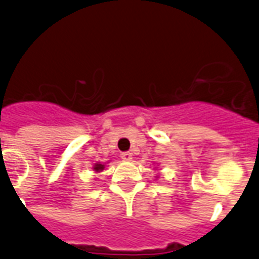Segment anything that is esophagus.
<instances>
[{
  "label": "esophagus",
  "mask_w": 259,
  "mask_h": 259,
  "mask_svg": "<svg viewBox=\"0 0 259 259\" xmlns=\"http://www.w3.org/2000/svg\"><path fill=\"white\" fill-rule=\"evenodd\" d=\"M121 159L124 160V162H130V160L133 159V154L130 152L121 153Z\"/></svg>",
  "instance_id": "esophagus-1"
}]
</instances>
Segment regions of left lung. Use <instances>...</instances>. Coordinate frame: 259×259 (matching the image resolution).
I'll list each match as a JSON object with an SVG mask.
<instances>
[{
	"label": "left lung",
	"mask_w": 259,
	"mask_h": 259,
	"mask_svg": "<svg viewBox=\"0 0 259 259\" xmlns=\"http://www.w3.org/2000/svg\"><path fill=\"white\" fill-rule=\"evenodd\" d=\"M155 169H157V167H155ZM157 170H158V169H157ZM157 178H159V176H158V175L155 176V180H157Z\"/></svg>",
	"instance_id": "8db88e82"
}]
</instances>
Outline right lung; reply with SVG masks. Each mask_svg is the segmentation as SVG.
Returning a JSON list of instances; mask_svg holds the SVG:
<instances>
[{"mask_svg": "<svg viewBox=\"0 0 259 259\" xmlns=\"http://www.w3.org/2000/svg\"><path fill=\"white\" fill-rule=\"evenodd\" d=\"M109 163V162H107ZM106 168V163H101V162H97L92 165V169H94L95 173H101L102 170Z\"/></svg>", "mask_w": 259, "mask_h": 259, "instance_id": "obj_1", "label": "right lung"}]
</instances>
